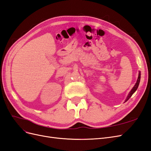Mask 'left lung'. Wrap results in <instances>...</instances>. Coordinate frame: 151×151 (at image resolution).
I'll use <instances>...</instances> for the list:
<instances>
[{
    "label": "left lung",
    "instance_id": "1",
    "mask_svg": "<svg viewBox=\"0 0 151 151\" xmlns=\"http://www.w3.org/2000/svg\"><path fill=\"white\" fill-rule=\"evenodd\" d=\"M140 72L139 71V76H138V79H137V83H135V86H134V88H132V89L130 91V92L129 93V95H128V96L127 97V99H126V100L125 101V102H126L127 101H128V100L129 99V98L132 96V94H133L135 91H136V90L137 89V88H138V87H139V83H140Z\"/></svg>",
    "mask_w": 151,
    "mask_h": 151
}]
</instances>
